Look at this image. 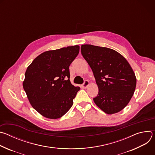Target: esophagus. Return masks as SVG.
<instances>
[{
  "mask_svg": "<svg viewBox=\"0 0 155 155\" xmlns=\"http://www.w3.org/2000/svg\"><path fill=\"white\" fill-rule=\"evenodd\" d=\"M90 84V82L88 80H85L83 83V84H82V86L83 88H86L87 87V86Z\"/></svg>",
  "mask_w": 155,
  "mask_h": 155,
  "instance_id": "obj_1",
  "label": "esophagus"
}]
</instances>
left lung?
Here are the masks:
<instances>
[{
  "instance_id": "obj_1",
  "label": "left lung",
  "mask_w": 155,
  "mask_h": 155,
  "mask_svg": "<svg viewBox=\"0 0 155 155\" xmlns=\"http://www.w3.org/2000/svg\"><path fill=\"white\" fill-rule=\"evenodd\" d=\"M81 53L91 68L99 88L94 103L107 114L122 110L136 86L135 74L127 60L114 50L82 45Z\"/></svg>"
}]
</instances>
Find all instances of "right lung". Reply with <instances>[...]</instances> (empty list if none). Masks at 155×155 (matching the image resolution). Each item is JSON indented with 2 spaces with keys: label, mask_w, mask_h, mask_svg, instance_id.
I'll return each instance as SVG.
<instances>
[{
  "label": "right lung",
  "mask_w": 155,
  "mask_h": 155,
  "mask_svg": "<svg viewBox=\"0 0 155 155\" xmlns=\"http://www.w3.org/2000/svg\"><path fill=\"white\" fill-rule=\"evenodd\" d=\"M79 50L75 45L45 51L27 68L23 88L32 107L42 116L58 119L72 106L80 88L71 83L69 66Z\"/></svg>",
  "instance_id": "obj_1"
}]
</instances>
